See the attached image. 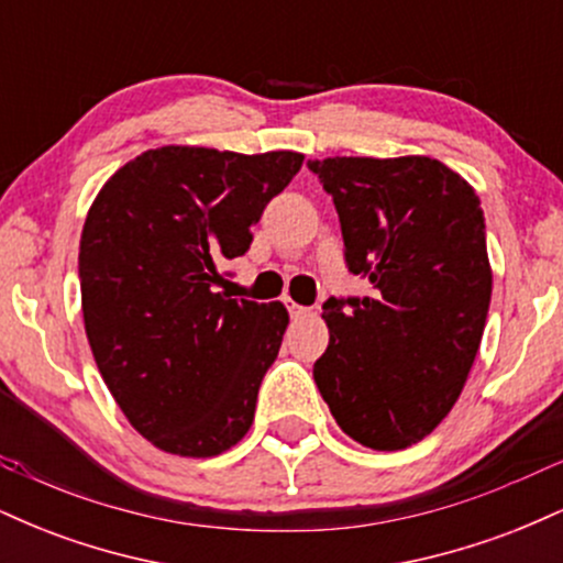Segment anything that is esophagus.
Instances as JSON below:
<instances>
[{
  "instance_id": "esophagus-1",
  "label": "esophagus",
  "mask_w": 563,
  "mask_h": 563,
  "mask_svg": "<svg viewBox=\"0 0 563 563\" xmlns=\"http://www.w3.org/2000/svg\"><path fill=\"white\" fill-rule=\"evenodd\" d=\"M286 303H288L290 318H307V314H309V309L301 307V303H294V301H286Z\"/></svg>"
}]
</instances>
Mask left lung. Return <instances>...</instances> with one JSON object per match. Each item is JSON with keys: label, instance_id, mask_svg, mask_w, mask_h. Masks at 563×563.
<instances>
[{"label": "left lung", "instance_id": "obj_1", "mask_svg": "<svg viewBox=\"0 0 563 563\" xmlns=\"http://www.w3.org/2000/svg\"><path fill=\"white\" fill-rule=\"evenodd\" d=\"M307 166L333 198L349 273L373 286L322 303L331 341L314 384L354 442L410 448L452 410L479 352L493 296L479 198L426 156Z\"/></svg>", "mask_w": 563, "mask_h": 563}]
</instances>
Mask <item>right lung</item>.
<instances>
[{
	"mask_svg": "<svg viewBox=\"0 0 563 563\" xmlns=\"http://www.w3.org/2000/svg\"><path fill=\"white\" fill-rule=\"evenodd\" d=\"M301 161L156 147L121 166L89 209L79 283L95 363L129 423L172 455H219L251 429L288 312L214 286Z\"/></svg>",
	"mask_w": 563,
	"mask_h": 563,
	"instance_id": "1",
	"label": "right lung"
}]
</instances>
